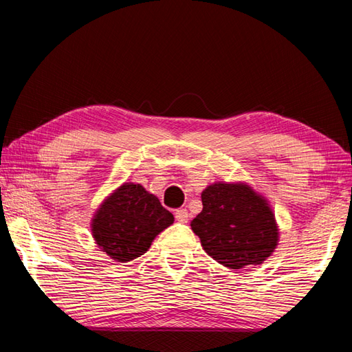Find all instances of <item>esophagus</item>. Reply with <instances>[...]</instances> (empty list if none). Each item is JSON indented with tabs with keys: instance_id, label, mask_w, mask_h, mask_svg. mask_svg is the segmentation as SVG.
I'll return each mask as SVG.
<instances>
[{
	"instance_id": "34e87169",
	"label": "esophagus",
	"mask_w": 352,
	"mask_h": 352,
	"mask_svg": "<svg viewBox=\"0 0 352 352\" xmlns=\"http://www.w3.org/2000/svg\"><path fill=\"white\" fill-rule=\"evenodd\" d=\"M175 219H177L178 222H182V223L188 222V221H189V213H188V210H186V208H178V210H175Z\"/></svg>"
}]
</instances>
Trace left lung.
I'll list each match as a JSON object with an SVG mask.
<instances>
[{"instance_id":"left-lung-1","label":"left lung","mask_w":352,"mask_h":352,"mask_svg":"<svg viewBox=\"0 0 352 352\" xmlns=\"http://www.w3.org/2000/svg\"><path fill=\"white\" fill-rule=\"evenodd\" d=\"M203 210L190 222L204 251L228 269L260 265L278 245L267 201L246 183H213L201 193Z\"/></svg>"}]
</instances>
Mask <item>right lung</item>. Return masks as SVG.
<instances>
[{
	"label": "right lung",
	"mask_w": 352,
	"mask_h": 352,
	"mask_svg": "<svg viewBox=\"0 0 352 352\" xmlns=\"http://www.w3.org/2000/svg\"><path fill=\"white\" fill-rule=\"evenodd\" d=\"M172 222L174 214L144 186L124 183L95 212L91 230L101 251L126 263L145 254L155 236Z\"/></svg>",
	"instance_id": "1"
}]
</instances>
